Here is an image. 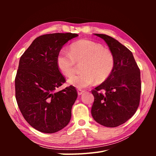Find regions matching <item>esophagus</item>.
<instances>
[{
    "mask_svg": "<svg viewBox=\"0 0 156 156\" xmlns=\"http://www.w3.org/2000/svg\"><path fill=\"white\" fill-rule=\"evenodd\" d=\"M84 92V91L83 90H81V89H78V90H77V94H78L79 96L81 95V94H82Z\"/></svg>",
    "mask_w": 156,
    "mask_h": 156,
    "instance_id": "34e87169",
    "label": "esophagus"
}]
</instances>
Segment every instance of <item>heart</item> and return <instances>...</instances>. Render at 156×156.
Here are the masks:
<instances>
[{"instance_id": "1", "label": "heart", "mask_w": 156, "mask_h": 156, "mask_svg": "<svg viewBox=\"0 0 156 156\" xmlns=\"http://www.w3.org/2000/svg\"><path fill=\"white\" fill-rule=\"evenodd\" d=\"M56 62L61 73L68 77L75 73V62H83L82 73L69 78L68 83L76 88H84L95 81L99 83L105 81L115 68V58L112 52L101 44L81 40L71 44L69 52L61 50Z\"/></svg>"}]
</instances>
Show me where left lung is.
<instances>
[{
	"mask_svg": "<svg viewBox=\"0 0 156 156\" xmlns=\"http://www.w3.org/2000/svg\"><path fill=\"white\" fill-rule=\"evenodd\" d=\"M94 34L106 42L115 56V66L110 76L92 90L94 101L91 113L98 123L115 127L125 123L137 110L141 92L140 69L126 47L109 36Z\"/></svg>",
	"mask_w": 156,
	"mask_h": 156,
	"instance_id": "left-lung-1",
	"label": "left lung"
}]
</instances>
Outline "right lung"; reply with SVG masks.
<instances>
[{"instance_id":"right-lung-1","label":"right lung","mask_w":156,"mask_h":156,"mask_svg":"<svg viewBox=\"0 0 156 156\" xmlns=\"http://www.w3.org/2000/svg\"><path fill=\"white\" fill-rule=\"evenodd\" d=\"M78 36L71 32L40 36L20 58L15 79L16 101L25 120L40 132L55 133L70 121L77 93L72 85L56 91L66 82L56 58L63 45Z\"/></svg>"}]
</instances>
